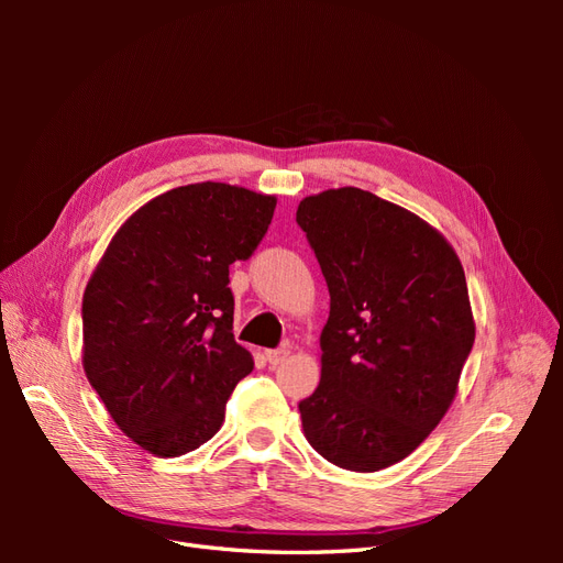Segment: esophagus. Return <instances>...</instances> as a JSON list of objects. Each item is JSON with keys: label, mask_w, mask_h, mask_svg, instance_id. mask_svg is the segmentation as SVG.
<instances>
[{"label": "esophagus", "mask_w": 563, "mask_h": 563, "mask_svg": "<svg viewBox=\"0 0 563 563\" xmlns=\"http://www.w3.org/2000/svg\"><path fill=\"white\" fill-rule=\"evenodd\" d=\"M288 354H291V350H288V347H279V350H267V352H265V356H267L269 366H279V364H284V362L288 360Z\"/></svg>", "instance_id": "esophagus-1"}]
</instances>
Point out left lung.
Masks as SVG:
<instances>
[{
  "label": "left lung",
  "mask_w": 563,
  "mask_h": 563,
  "mask_svg": "<svg viewBox=\"0 0 563 563\" xmlns=\"http://www.w3.org/2000/svg\"><path fill=\"white\" fill-rule=\"evenodd\" d=\"M296 220L331 296L321 380L298 404L305 439L343 470H385L455 399L474 345L465 269L428 220L360 187L305 197Z\"/></svg>",
  "instance_id": "8db88e82"
}]
</instances>
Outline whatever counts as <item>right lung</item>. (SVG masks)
I'll list each match as a JSON object with an SVG mask.
<instances>
[{"label":"right lung","mask_w":563,"mask_h":563,"mask_svg":"<svg viewBox=\"0 0 563 563\" xmlns=\"http://www.w3.org/2000/svg\"><path fill=\"white\" fill-rule=\"evenodd\" d=\"M277 197L228 183L168 190L131 213L81 300L84 373L114 424L159 457L223 428L253 356L234 340L230 265L246 261Z\"/></svg>","instance_id":"add662e5"}]
</instances>
